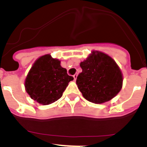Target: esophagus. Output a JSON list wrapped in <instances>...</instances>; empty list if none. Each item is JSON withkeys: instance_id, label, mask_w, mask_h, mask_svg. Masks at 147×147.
<instances>
[{"instance_id": "34e87169", "label": "esophagus", "mask_w": 147, "mask_h": 147, "mask_svg": "<svg viewBox=\"0 0 147 147\" xmlns=\"http://www.w3.org/2000/svg\"><path fill=\"white\" fill-rule=\"evenodd\" d=\"M74 80H76V78H77V74H75L74 75Z\"/></svg>"}]
</instances>
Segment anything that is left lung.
<instances>
[{
	"instance_id": "obj_1",
	"label": "left lung",
	"mask_w": 147,
	"mask_h": 147,
	"mask_svg": "<svg viewBox=\"0 0 147 147\" xmlns=\"http://www.w3.org/2000/svg\"><path fill=\"white\" fill-rule=\"evenodd\" d=\"M82 69L76 85L84 98L95 104L108 102L122 88L123 77L115 61L107 54L93 51L80 63Z\"/></svg>"
}]
</instances>
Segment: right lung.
Masks as SVG:
<instances>
[{"instance_id": "obj_1", "label": "right lung", "mask_w": 147, "mask_h": 147, "mask_svg": "<svg viewBox=\"0 0 147 147\" xmlns=\"http://www.w3.org/2000/svg\"><path fill=\"white\" fill-rule=\"evenodd\" d=\"M74 77L61 67L60 61L49 54L36 60L25 82L26 90L32 99L47 105L57 101Z\"/></svg>"}]
</instances>
